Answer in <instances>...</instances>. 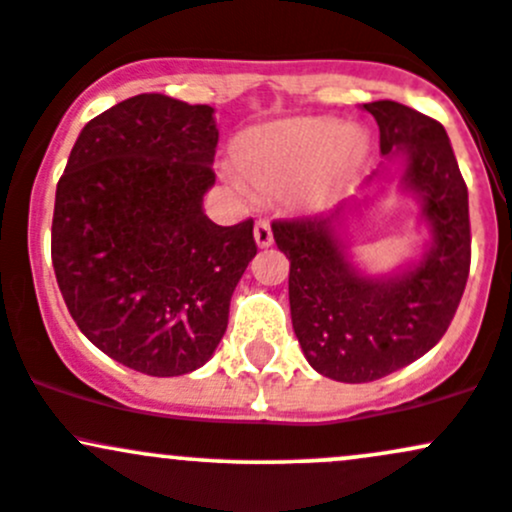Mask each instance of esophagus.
<instances>
[{
  "label": "esophagus",
  "instance_id": "esophagus-1",
  "mask_svg": "<svg viewBox=\"0 0 512 512\" xmlns=\"http://www.w3.org/2000/svg\"><path fill=\"white\" fill-rule=\"evenodd\" d=\"M254 239L261 249H266V246L273 244V232H271V224H268V219H258L256 227H254Z\"/></svg>",
  "mask_w": 512,
  "mask_h": 512
}]
</instances>
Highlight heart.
<instances>
[{"instance_id":"1","label":"heart","mask_w":512,"mask_h":512,"mask_svg":"<svg viewBox=\"0 0 512 512\" xmlns=\"http://www.w3.org/2000/svg\"><path fill=\"white\" fill-rule=\"evenodd\" d=\"M366 136L329 117H302L258 126L239 146L232 183L249 195L298 190L302 205L320 207L364 163Z\"/></svg>"}]
</instances>
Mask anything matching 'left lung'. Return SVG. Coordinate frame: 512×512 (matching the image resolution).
<instances>
[{
    "label": "left lung",
    "instance_id": "left-lung-1",
    "mask_svg": "<svg viewBox=\"0 0 512 512\" xmlns=\"http://www.w3.org/2000/svg\"><path fill=\"white\" fill-rule=\"evenodd\" d=\"M364 109L381 129L383 156H403V185L422 205L432 232L422 261L395 276H364L339 239L342 207L273 222L290 261V317L302 354L342 383L378 381L427 354L452 324L471 266L469 190L444 126L390 100Z\"/></svg>",
    "mask_w": 512,
    "mask_h": 512
}]
</instances>
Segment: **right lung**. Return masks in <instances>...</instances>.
I'll list each match as a JSON object with an SVG mask.
<instances>
[{
  "instance_id": "add662e5",
  "label": "right lung",
  "mask_w": 512,
  "mask_h": 512,
  "mask_svg": "<svg viewBox=\"0 0 512 512\" xmlns=\"http://www.w3.org/2000/svg\"><path fill=\"white\" fill-rule=\"evenodd\" d=\"M214 109L136 95L85 124L60 175L51 256L80 332L146 376L210 361L229 300L256 256L254 219L219 227Z\"/></svg>"
}]
</instances>
